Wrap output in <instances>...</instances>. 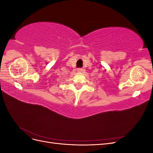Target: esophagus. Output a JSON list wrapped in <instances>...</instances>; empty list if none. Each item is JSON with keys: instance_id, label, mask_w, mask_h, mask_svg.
Wrapping results in <instances>:
<instances>
[{"instance_id": "obj_1", "label": "esophagus", "mask_w": 153, "mask_h": 153, "mask_svg": "<svg viewBox=\"0 0 153 153\" xmlns=\"http://www.w3.org/2000/svg\"><path fill=\"white\" fill-rule=\"evenodd\" d=\"M83 71H84V69H83L82 68H78L77 69L78 73H82V72H83Z\"/></svg>"}]
</instances>
